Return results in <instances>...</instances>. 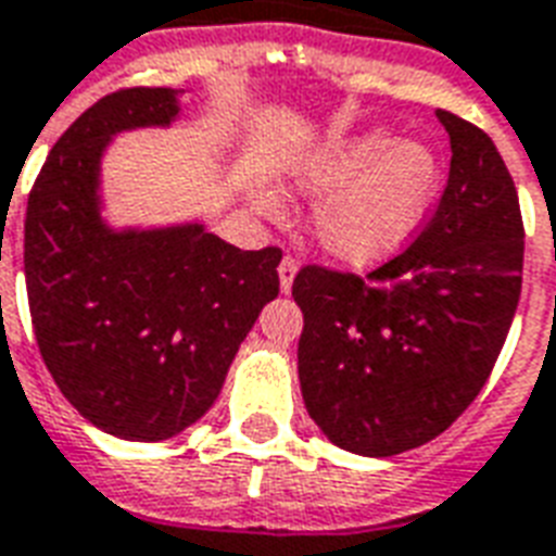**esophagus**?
<instances>
[{
  "mask_svg": "<svg viewBox=\"0 0 556 556\" xmlns=\"http://www.w3.org/2000/svg\"><path fill=\"white\" fill-rule=\"evenodd\" d=\"M279 291L282 294H291V286H294V277H296V262L291 256L279 262Z\"/></svg>",
  "mask_w": 556,
  "mask_h": 556,
  "instance_id": "34e87169",
  "label": "esophagus"
}]
</instances>
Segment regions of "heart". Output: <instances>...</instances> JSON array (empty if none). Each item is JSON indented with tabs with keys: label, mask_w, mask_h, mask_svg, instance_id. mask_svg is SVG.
<instances>
[{
	"label": "heart",
	"mask_w": 556,
	"mask_h": 556,
	"mask_svg": "<svg viewBox=\"0 0 556 556\" xmlns=\"http://www.w3.org/2000/svg\"><path fill=\"white\" fill-rule=\"evenodd\" d=\"M443 165L426 142H396L391 130L367 127L308 154L288 184L317 198L308 236L326 260L367 268L410 239L438 198ZM268 206H277L268 198Z\"/></svg>",
	"instance_id": "b5f03b06"
}]
</instances>
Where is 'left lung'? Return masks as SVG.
<instances>
[{
  "mask_svg": "<svg viewBox=\"0 0 556 556\" xmlns=\"http://www.w3.org/2000/svg\"><path fill=\"white\" fill-rule=\"evenodd\" d=\"M452 163L426 230L367 277L303 268L296 346L308 417L338 448L429 443L484 388L522 291L519 194L484 130L438 110Z\"/></svg>",
  "mask_w": 556,
  "mask_h": 556,
  "instance_id": "8db88e82",
  "label": "left lung"
}]
</instances>
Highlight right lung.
<instances>
[{
  "instance_id": "add662e5",
  "label": "right lung",
  "mask_w": 556,
  "mask_h": 556,
  "mask_svg": "<svg viewBox=\"0 0 556 556\" xmlns=\"http://www.w3.org/2000/svg\"><path fill=\"white\" fill-rule=\"evenodd\" d=\"M184 92L134 87L96 101L46 156L25 210V288L42 362L80 417L139 443L175 438L212 408L241 341L279 294L277 248H232L203 222L104 218L110 142L175 125Z\"/></svg>"
}]
</instances>
